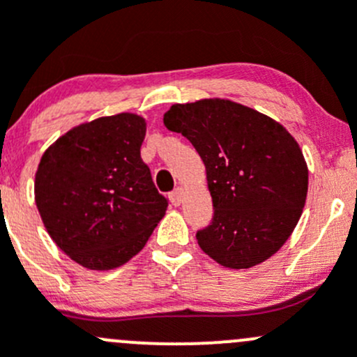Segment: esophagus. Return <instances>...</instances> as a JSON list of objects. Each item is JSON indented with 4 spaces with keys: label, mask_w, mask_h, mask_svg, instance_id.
Segmentation results:
<instances>
[{
    "label": "esophagus",
    "mask_w": 357,
    "mask_h": 357,
    "mask_svg": "<svg viewBox=\"0 0 357 357\" xmlns=\"http://www.w3.org/2000/svg\"><path fill=\"white\" fill-rule=\"evenodd\" d=\"M183 197H185V188H183V186H178V188L171 193V202L174 205H181Z\"/></svg>",
    "instance_id": "esophagus-1"
}]
</instances>
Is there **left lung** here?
Here are the masks:
<instances>
[{
    "label": "left lung",
    "instance_id": "left-lung-1",
    "mask_svg": "<svg viewBox=\"0 0 357 357\" xmlns=\"http://www.w3.org/2000/svg\"><path fill=\"white\" fill-rule=\"evenodd\" d=\"M207 172L214 215L197 231L202 250L225 268L248 269L283 247L307 197V164L280 122L231 100L176 103L164 114Z\"/></svg>",
    "mask_w": 357,
    "mask_h": 357
}]
</instances>
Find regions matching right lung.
Here are the masks:
<instances>
[{"label": "right lung", "instance_id": "1", "mask_svg": "<svg viewBox=\"0 0 357 357\" xmlns=\"http://www.w3.org/2000/svg\"><path fill=\"white\" fill-rule=\"evenodd\" d=\"M145 132V119L124 112L75 126L43 153L36 205L53 242L84 268L126 264L164 218L167 199L139 155Z\"/></svg>", "mask_w": 357, "mask_h": 357}]
</instances>
